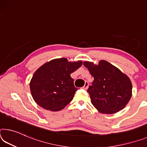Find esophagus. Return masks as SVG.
Returning <instances> with one entry per match:
<instances>
[{
    "label": "esophagus",
    "mask_w": 147,
    "mask_h": 147,
    "mask_svg": "<svg viewBox=\"0 0 147 147\" xmlns=\"http://www.w3.org/2000/svg\"><path fill=\"white\" fill-rule=\"evenodd\" d=\"M88 86H89V83H88V82H86L84 84V86H83V89L87 90L88 88Z\"/></svg>",
    "instance_id": "34e87169"
}]
</instances>
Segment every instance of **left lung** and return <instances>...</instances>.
<instances>
[{
    "label": "left lung",
    "mask_w": 147,
    "mask_h": 147,
    "mask_svg": "<svg viewBox=\"0 0 147 147\" xmlns=\"http://www.w3.org/2000/svg\"><path fill=\"white\" fill-rule=\"evenodd\" d=\"M94 80L87 92L91 102L100 113L114 114L124 108L131 99L132 85L129 78L110 63L100 61L97 65L85 61Z\"/></svg>",
    "instance_id": "8db88e82"
}]
</instances>
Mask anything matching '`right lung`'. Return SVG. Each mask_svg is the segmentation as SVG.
Returning <instances> with one entry per match:
<instances>
[{
    "mask_svg": "<svg viewBox=\"0 0 147 147\" xmlns=\"http://www.w3.org/2000/svg\"><path fill=\"white\" fill-rule=\"evenodd\" d=\"M82 62H69L66 58L46 63L34 73L30 89L34 101L51 111L61 110L68 105L77 91L71 74L82 66Z\"/></svg>",
    "mask_w": 147,
    "mask_h": 147,
    "instance_id": "obj_1",
    "label": "right lung"
}]
</instances>
